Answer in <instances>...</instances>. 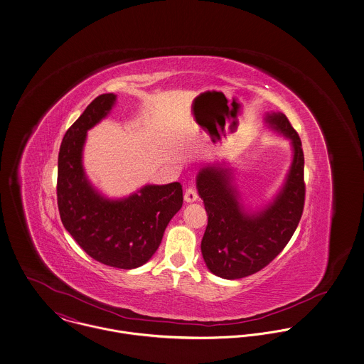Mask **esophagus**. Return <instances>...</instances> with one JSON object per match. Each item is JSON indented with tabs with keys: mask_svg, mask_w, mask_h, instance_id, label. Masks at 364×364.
I'll use <instances>...</instances> for the list:
<instances>
[{
	"mask_svg": "<svg viewBox=\"0 0 364 364\" xmlns=\"http://www.w3.org/2000/svg\"><path fill=\"white\" fill-rule=\"evenodd\" d=\"M197 200H198V194H197L196 188H193V187L187 188L186 193H184V201L187 203H191V202H196Z\"/></svg>",
	"mask_w": 364,
	"mask_h": 364,
	"instance_id": "esophagus-1",
	"label": "esophagus"
}]
</instances>
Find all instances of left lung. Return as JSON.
I'll return each mask as SVG.
<instances>
[{
    "instance_id": "obj_1",
    "label": "left lung",
    "mask_w": 364,
    "mask_h": 364,
    "mask_svg": "<svg viewBox=\"0 0 364 364\" xmlns=\"http://www.w3.org/2000/svg\"><path fill=\"white\" fill-rule=\"evenodd\" d=\"M265 124L291 145V163L279 191L261 208L245 206L228 161L206 164L197 190L208 213L201 251L208 269L223 279H240L267 267L291 239L304 206L301 141L281 112L267 113Z\"/></svg>"
}]
</instances>
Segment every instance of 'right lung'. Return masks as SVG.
<instances>
[{
    "label": "right lung",
    "mask_w": 364,
    "mask_h": 364,
    "mask_svg": "<svg viewBox=\"0 0 364 364\" xmlns=\"http://www.w3.org/2000/svg\"><path fill=\"white\" fill-rule=\"evenodd\" d=\"M117 96H97L65 132L58 154L57 202L61 222L93 259L120 269L148 262L171 218L183 206L180 183L146 184L122 198H109L87 178L83 146L87 131L109 116Z\"/></svg>",
    "instance_id": "1"
}]
</instances>
